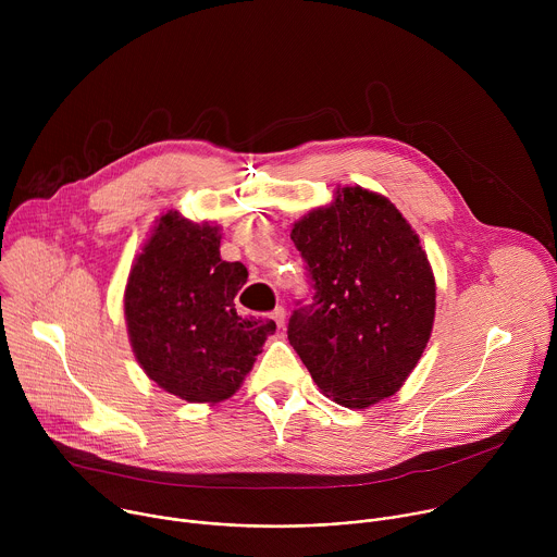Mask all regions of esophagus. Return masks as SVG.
Masks as SVG:
<instances>
[{"instance_id":"obj_1","label":"esophagus","mask_w":557,"mask_h":557,"mask_svg":"<svg viewBox=\"0 0 557 557\" xmlns=\"http://www.w3.org/2000/svg\"><path fill=\"white\" fill-rule=\"evenodd\" d=\"M271 317H273V320H275L277 329H282V326L286 324V310H284L282 306H277V308L271 312Z\"/></svg>"}]
</instances>
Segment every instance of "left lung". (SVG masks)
I'll use <instances>...</instances> for the list:
<instances>
[{"instance_id": "8db88e82", "label": "left lung", "mask_w": 557, "mask_h": 557, "mask_svg": "<svg viewBox=\"0 0 557 557\" xmlns=\"http://www.w3.org/2000/svg\"><path fill=\"white\" fill-rule=\"evenodd\" d=\"M312 301L293 310L288 342L339 406L387 399L419 363L434 326L436 284L417 231L387 198L337 189L293 224Z\"/></svg>"}]
</instances>
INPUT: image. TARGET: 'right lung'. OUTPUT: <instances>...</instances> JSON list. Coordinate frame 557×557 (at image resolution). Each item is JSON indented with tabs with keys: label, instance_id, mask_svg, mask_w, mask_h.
I'll list each match as a JSON object with an SVG mask.
<instances>
[{
	"label": "right lung",
	"instance_id": "obj_1",
	"mask_svg": "<svg viewBox=\"0 0 557 557\" xmlns=\"http://www.w3.org/2000/svg\"><path fill=\"white\" fill-rule=\"evenodd\" d=\"M220 226L168 211L151 228L125 286L132 350L170 394L218 404L240 389L273 320L235 312L247 267L220 258Z\"/></svg>",
	"mask_w": 557,
	"mask_h": 557
}]
</instances>
